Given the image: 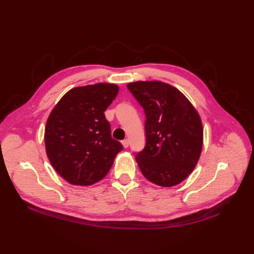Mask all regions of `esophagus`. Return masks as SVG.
<instances>
[{
	"label": "esophagus",
	"mask_w": 254,
	"mask_h": 254,
	"mask_svg": "<svg viewBox=\"0 0 254 254\" xmlns=\"http://www.w3.org/2000/svg\"><path fill=\"white\" fill-rule=\"evenodd\" d=\"M122 144L125 148H127L128 147V140L127 139H125L122 141Z\"/></svg>",
	"instance_id": "34e87169"
}]
</instances>
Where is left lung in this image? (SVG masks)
<instances>
[{
    "instance_id": "8db88e82",
    "label": "left lung",
    "mask_w": 254,
    "mask_h": 254,
    "mask_svg": "<svg viewBox=\"0 0 254 254\" xmlns=\"http://www.w3.org/2000/svg\"><path fill=\"white\" fill-rule=\"evenodd\" d=\"M127 88L146 116V144L136 154L142 174L164 188L179 184L201 155V117L181 91L165 82L137 81Z\"/></svg>"
}]
</instances>
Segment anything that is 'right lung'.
<instances>
[{
	"label": "right lung",
	"instance_id": "obj_1",
	"mask_svg": "<svg viewBox=\"0 0 254 254\" xmlns=\"http://www.w3.org/2000/svg\"><path fill=\"white\" fill-rule=\"evenodd\" d=\"M111 83L72 88L51 111L45 127L49 162L73 185H91L103 179L123 150L112 139L105 110L118 93Z\"/></svg>",
	"mask_w": 254,
	"mask_h": 254
}]
</instances>
